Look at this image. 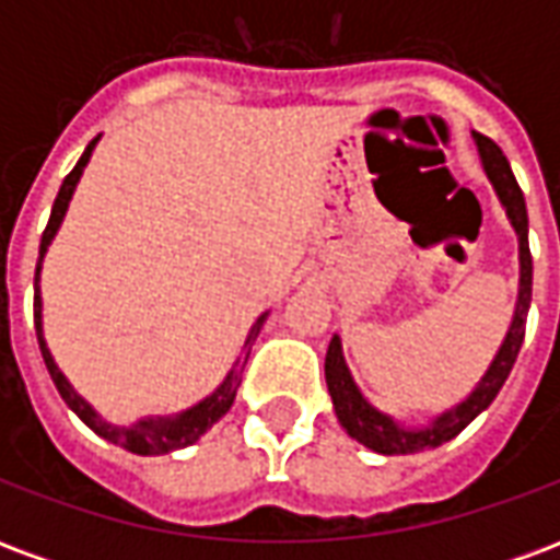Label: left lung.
I'll return each instance as SVG.
<instances>
[{"label": "left lung", "mask_w": 560, "mask_h": 560, "mask_svg": "<svg viewBox=\"0 0 560 560\" xmlns=\"http://www.w3.org/2000/svg\"><path fill=\"white\" fill-rule=\"evenodd\" d=\"M477 159L486 173V179L492 185L498 203L504 209L510 228L516 233L518 243V291H516V308L510 317V327L504 332L501 348L494 351L492 363L482 372V377L470 387L465 399L450 405L446 411L434 413L425 422H405L393 413L381 411L372 401L365 399L360 384L353 381L345 351H341L339 332L329 339L327 363H324V375H327V389L332 396V411L339 417L341 429L351 434L357 444L375 450L381 456H411L422 450H434V446L453 441L474 417H480L498 396V389L504 387L510 369L516 363L518 348L525 339V317L530 308V276H534V264H530L528 252V209H525V195L518 188L516 176L510 171V161L501 152L494 140L482 138L480 131H470Z\"/></svg>", "instance_id": "8db88e82"}]
</instances>
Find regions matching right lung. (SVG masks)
<instances>
[{"label": "right lung", "instance_id": "obj_1", "mask_svg": "<svg viewBox=\"0 0 560 560\" xmlns=\"http://www.w3.org/2000/svg\"><path fill=\"white\" fill-rule=\"evenodd\" d=\"M102 138H95L90 147L83 149V155L74 164V171L68 173L66 183L59 188V195L54 200V209H50V221H47V228L42 233V248H38V267H35V332H38V348H42L44 365H47V372L54 377L56 389H59V396L66 401L71 411L78 413L80 420L90 425L92 432L104 438V441H110V444L122 446L128 453H138V456H164V453H173V450H183V446H191L195 441H200V434H207L215 422L224 417V413L231 411L233 399H236V389H240V381H243V360H248V348H252V341L257 339V332L264 329L267 324L269 312L257 317L252 329H248V336H245V345L240 357H236V363L231 365V372L224 375L219 387L212 389L209 396H203L200 401H195L191 408H185V411L176 413H149V417H140V420L128 422V425H119V422L104 420L102 413L95 411V405L80 396L78 389L71 387V381L62 375V369L56 365L54 353L47 348V339H44V303H42V267H44V257H47V248L56 240V233L62 228V221H66L68 203H71V197L78 191V183L83 171H86V164H90L92 152H95V143Z\"/></svg>", "mask_w": 560, "mask_h": 560}]
</instances>
